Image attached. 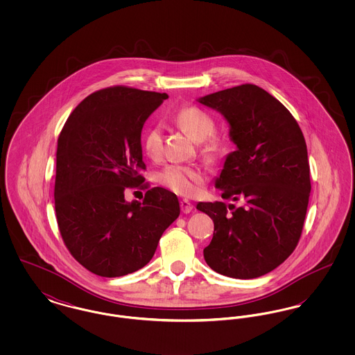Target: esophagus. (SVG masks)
Masks as SVG:
<instances>
[{"mask_svg":"<svg viewBox=\"0 0 355 355\" xmlns=\"http://www.w3.org/2000/svg\"><path fill=\"white\" fill-rule=\"evenodd\" d=\"M180 206H181V210H182V213H185V214L190 213V211L193 210V205L189 202L187 200H182V201L180 202Z\"/></svg>","mask_w":355,"mask_h":355,"instance_id":"esophagus-1","label":"esophagus"}]
</instances>
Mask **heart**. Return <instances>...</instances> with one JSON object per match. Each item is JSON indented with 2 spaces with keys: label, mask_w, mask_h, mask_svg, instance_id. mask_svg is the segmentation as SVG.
Listing matches in <instances>:
<instances>
[{
  "label": "heart",
  "mask_w": 355,
  "mask_h": 355,
  "mask_svg": "<svg viewBox=\"0 0 355 355\" xmlns=\"http://www.w3.org/2000/svg\"><path fill=\"white\" fill-rule=\"evenodd\" d=\"M174 121L185 130L193 139L201 142V152L205 158L214 161L225 150V141L220 135H214L216 121L197 106H185L178 109ZM142 148L152 159L161 157L164 149L162 129L159 125H152L142 137ZM205 171L198 166L187 165H168L158 173V182L170 191L180 196H193L205 182Z\"/></svg>",
  "instance_id": "1"
}]
</instances>
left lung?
I'll use <instances>...</instances> for the list:
<instances>
[{
  "label": "left lung",
  "mask_w": 355,
  "mask_h": 355,
  "mask_svg": "<svg viewBox=\"0 0 355 355\" xmlns=\"http://www.w3.org/2000/svg\"><path fill=\"white\" fill-rule=\"evenodd\" d=\"M198 101L230 123L236 145L216 181L222 198L197 209L214 222L206 263L232 278L268 274L294 252L304 229L311 190L307 148L298 122L270 93L243 84Z\"/></svg>",
  "instance_id": "1"
}]
</instances>
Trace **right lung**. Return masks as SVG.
<instances>
[{
    "instance_id": "1",
    "label": "right lung",
    "mask_w": 355,
    "mask_h": 355,
    "mask_svg": "<svg viewBox=\"0 0 355 355\" xmlns=\"http://www.w3.org/2000/svg\"><path fill=\"white\" fill-rule=\"evenodd\" d=\"M166 93L116 85L87 96L71 112L57 146L54 206L65 246L101 277L144 268L162 233L180 216L174 193L153 187L142 202L126 189L146 190L141 132Z\"/></svg>"
}]
</instances>
